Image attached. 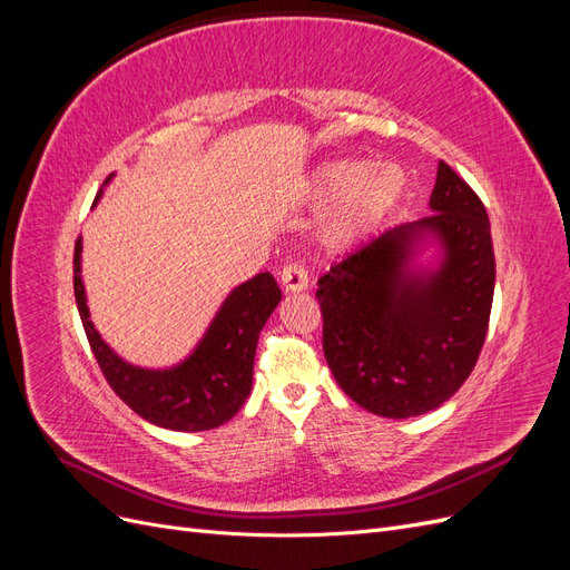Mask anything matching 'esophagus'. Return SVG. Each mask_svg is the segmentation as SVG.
<instances>
[{
	"label": "esophagus",
	"instance_id": "1",
	"mask_svg": "<svg viewBox=\"0 0 570 570\" xmlns=\"http://www.w3.org/2000/svg\"><path fill=\"white\" fill-rule=\"evenodd\" d=\"M281 285L285 292H302L308 287V275L299 264H287L281 271Z\"/></svg>",
	"mask_w": 570,
	"mask_h": 570
}]
</instances>
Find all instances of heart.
Instances as JSON below:
<instances>
[{"label": "heart", "instance_id": "b5f03b06", "mask_svg": "<svg viewBox=\"0 0 570 570\" xmlns=\"http://www.w3.org/2000/svg\"><path fill=\"white\" fill-rule=\"evenodd\" d=\"M314 193L321 204L335 206L321 228L323 245L342 252L381 228L406 193V176L392 164L375 166L366 159H342L318 170Z\"/></svg>", "mask_w": 570, "mask_h": 570}]
</instances>
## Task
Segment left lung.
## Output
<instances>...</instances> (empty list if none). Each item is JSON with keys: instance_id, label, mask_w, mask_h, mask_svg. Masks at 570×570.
Masks as SVG:
<instances>
[{"instance_id": "left-lung-1", "label": "left lung", "mask_w": 570, "mask_h": 570, "mask_svg": "<svg viewBox=\"0 0 570 570\" xmlns=\"http://www.w3.org/2000/svg\"><path fill=\"white\" fill-rule=\"evenodd\" d=\"M430 212L342 258L316 289L337 385L385 419L421 416L450 400L488 335L494 252L485 206L440 161ZM428 244L439 256L421 265Z\"/></svg>"}]
</instances>
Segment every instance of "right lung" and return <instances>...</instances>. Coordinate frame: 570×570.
<instances>
[{"mask_svg":"<svg viewBox=\"0 0 570 570\" xmlns=\"http://www.w3.org/2000/svg\"><path fill=\"white\" fill-rule=\"evenodd\" d=\"M101 193L105 189H99L95 204L101 199ZM80 254L82 237L76 239L73 254L78 314L97 364L120 400L145 421L180 433L212 430L230 421L252 392L258 333L283 299L273 275L258 273L237 285L223 299L197 347L180 364L170 368H142L118 356L95 327L80 275Z\"/></svg>","mask_w":570,"mask_h":570,"instance_id":"1","label":"right lung"}]
</instances>
